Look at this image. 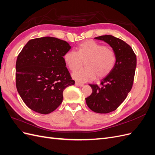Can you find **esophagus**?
Listing matches in <instances>:
<instances>
[{"label": "esophagus", "mask_w": 155, "mask_h": 155, "mask_svg": "<svg viewBox=\"0 0 155 155\" xmlns=\"http://www.w3.org/2000/svg\"><path fill=\"white\" fill-rule=\"evenodd\" d=\"M75 84H76V85H77L78 87H80L84 86V84L81 83H79V82H76V83H75Z\"/></svg>", "instance_id": "34e87169"}]
</instances>
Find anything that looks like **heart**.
Listing matches in <instances>:
<instances>
[{"label":"heart","mask_w":155,"mask_h":155,"mask_svg":"<svg viewBox=\"0 0 155 155\" xmlns=\"http://www.w3.org/2000/svg\"><path fill=\"white\" fill-rule=\"evenodd\" d=\"M66 66L72 72L81 68L85 62V68L74 72L72 77L76 81L87 82L100 79L109 74L116 66L117 54L112 48L93 40H87L79 44L77 51L69 50L63 56Z\"/></svg>","instance_id":"1"}]
</instances>
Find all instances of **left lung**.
Segmentation results:
<instances>
[{"label":"left lung","mask_w":155,"mask_h":155,"mask_svg":"<svg viewBox=\"0 0 155 155\" xmlns=\"http://www.w3.org/2000/svg\"><path fill=\"white\" fill-rule=\"evenodd\" d=\"M109 44L117 54V63L112 71L101 79L100 85L89 84L92 92L85 98L89 109L97 113L115 110L127 97L133 87L137 56L125 42L112 35L95 37Z\"/></svg>","instance_id":"1"}]
</instances>
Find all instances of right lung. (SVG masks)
<instances>
[{
    "label": "right lung",
    "mask_w": 155,
    "mask_h": 155,
    "mask_svg": "<svg viewBox=\"0 0 155 155\" xmlns=\"http://www.w3.org/2000/svg\"><path fill=\"white\" fill-rule=\"evenodd\" d=\"M71 46L67 41L44 37L30 40L16 61V87L30 109L47 114L63 99V91L75 81L70 76L63 56Z\"/></svg>",
    "instance_id": "1"
}]
</instances>
